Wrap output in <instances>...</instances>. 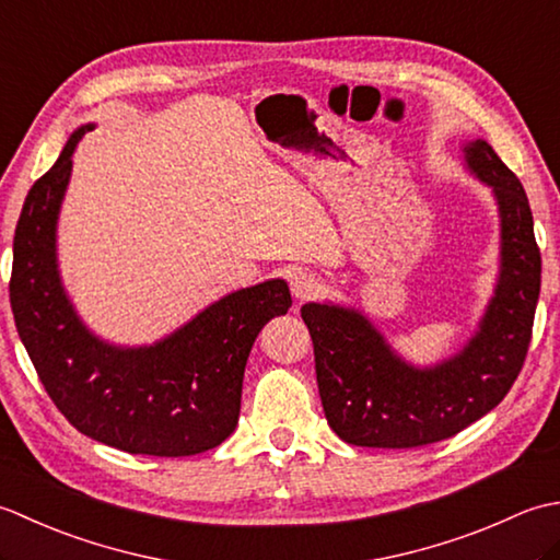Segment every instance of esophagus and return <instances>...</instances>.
I'll return each mask as SVG.
<instances>
[{
	"mask_svg": "<svg viewBox=\"0 0 560 560\" xmlns=\"http://www.w3.org/2000/svg\"><path fill=\"white\" fill-rule=\"evenodd\" d=\"M319 289H323V283H319V279L313 277V273H307V271L295 273V277L291 279L293 299L301 301V303L315 299V295L319 293Z\"/></svg>",
	"mask_w": 560,
	"mask_h": 560,
	"instance_id": "obj_1",
	"label": "esophagus"
}]
</instances>
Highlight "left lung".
I'll list each match as a JSON object with an SVG mask.
<instances>
[{"label":"left lung","mask_w":560,"mask_h":560,"mask_svg":"<svg viewBox=\"0 0 560 560\" xmlns=\"http://www.w3.org/2000/svg\"><path fill=\"white\" fill-rule=\"evenodd\" d=\"M462 151L469 173L493 187L501 271L479 329L455 355L411 365L355 307H301L327 423L349 445L421 447L457 435L503 401L525 365L541 289L529 201L489 141H469Z\"/></svg>","instance_id":"obj_1"}]
</instances>
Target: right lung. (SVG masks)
<instances>
[{
    "mask_svg": "<svg viewBox=\"0 0 560 560\" xmlns=\"http://www.w3.org/2000/svg\"><path fill=\"white\" fill-rule=\"evenodd\" d=\"M93 125L69 137L35 180L14 233L9 299L19 337L65 419L129 455L189 457L235 431L249 349L287 315L283 279L233 291L151 347H115L81 323L57 269V219L71 156Z\"/></svg>",
    "mask_w": 560,
    "mask_h": 560,
    "instance_id": "right-lung-1",
    "label": "right lung"
}]
</instances>
